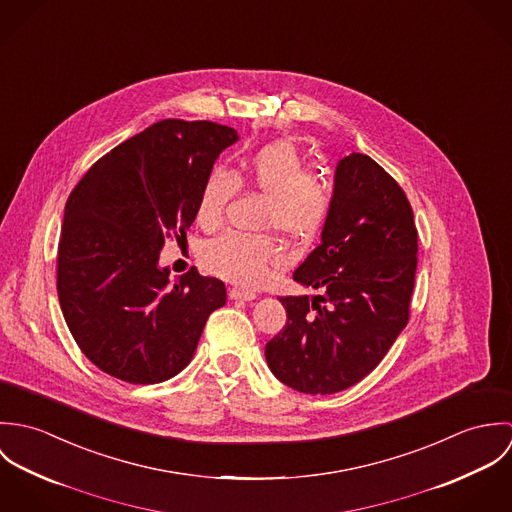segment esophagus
Segmentation results:
<instances>
[{"instance_id":"34e87169","label":"esophagus","mask_w":512,"mask_h":512,"mask_svg":"<svg viewBox=\"0 0 512 512\" xmlns=\"http://www.w3.org/2000/svg\"><path fill=\"white\" fill-rule=\"evenodd\" d=\"M230 299H240V301H252L256 299V293L250 292V290H242V288H232L228 292Z\"/></svg>"}]
</instances>
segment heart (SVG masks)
<instances>
[{"mask_svg":"<svg viewBox=\"0 0 512 512\" xmlns=\"http://www.w3.org/2000/svg\"><path fill=\"white\" fill-rule=\"evenodd\" d=\"M236 179L268 197L264 228L280 230L293 240H311L329 219L333 189L325 177L309 171L303 153L292 142L280 140L256 149L242 161ZM236 179L224 167L207 175L195 211L203 228L215 230L222 224ZM284 262V248L272 238L226 234L205 250L211 272L246 288L264 284Z\"/></svg>","mask_w":512,"mask_h":512,"instance_id":"obj_1","label":"heart"}]
</instances>
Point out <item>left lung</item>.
I'll list each match as a JSON object with an SVG mask.
<instances>
[{"label": "left lung", "mask_w": 512, "mask_h": 512, "mask_svg": "<svg viewBox=\"0 0 512 512\" xmlns=\"http://www.w3.org/2000/svg\"><path fill=\"white\" fill-rule=\"evenodd\" d=\"M418 230L402 187L368 155L337 163L319 246L293 280L319 295L280 297L288 321L266 343L278 380L333 394L363 380L408 323Z\"/></svg>", "instance_id": "8db88e82"}]
</instances>
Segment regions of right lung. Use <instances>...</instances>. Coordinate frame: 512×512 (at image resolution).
Segmentation results:
<instances>
[{
	"mask_svg": "<svg viewBox=\"0 0 512 512\" xmlns=\"http://www.w3.org/2000/svg\"><path fill=\"white\" fill-rule=\"evenodd\" d=\"M236 130L161 120L100 157L74 187L57 254V292L90 363L130 384L169 380L191 363L226 288L191 268L169 282L167 238L187 236L197 199Z\"/></svg>",
	"mask_w": 512,
	"mask_h": 512,
	"instance_id": "obj_1",
	"label": "right lung"
}]
</instances>
